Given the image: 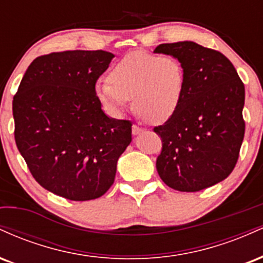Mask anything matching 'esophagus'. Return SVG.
<instances>
[{"instance_id": "34e87169", "label": "esophagus", "mask_w": 263, "mask_h": 263, "mask_svg": "<svg viewBox=\"0 0 263 263\" xmlns=\"http://www.w3.org/2000/svg\"><path fill=\"white\" fill-rule=\"evenodd\" d=\"M142 132H143V128H141L140 126H137V125H134V126H132V134H134V136L141 135Z\"/></svg>"}]
</instances>
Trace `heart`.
<instances>
[{"label":"heart","instance_id":"heart-1","mask_svg":"<svg viewBox=\"0 0 263 263\" xmlns=\"http://www.w3.org/2000/svg\"><path fill=\"white\" fill-rule=\"evenodd\" d=\"M110 81L96 84L95 95L114 115H121L134 99V107L151 123L170 120L182 102L185 71L172 55L132 52L111 69Z\"/></svg>","mask_w":263,"mask_h":263}]
</instances>
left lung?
Listing matches in <instances>:
<instances>
[{
	"label": "left lung",
	"mask_w": 263,
	"mask_h": 263,
	"mask_svg": "<svg viewBox=\"0 0 263 263\" xmlns=\"http://www.w3.org/2000/svg\"><path fill=\"white\" fill-rule=\"evenodd\" d=\"M185 71L176 114L155 127L162 138L156 162L161 179L179 192H199L230 176L245 135V86L224 54L192 41L159 44Z\"/></svg>",
	"instance_id": "8db88e82"
}]
</instances>
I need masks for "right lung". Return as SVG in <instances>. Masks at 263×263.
I'll return each mask as SVG.
<instances>
[{
    "label": "right lung",
    "mask_w": 263,
    "mask_h": 263,
    "mask_svg": "<svg viewBox=\"0 0 263 263\" xmlns=\"http://www.w3.org/2000/svg\"><path fill=\"white\" fill-rule=\"evenodd\" d=\"M114 57L104 50L38 57L12 102L14 140L32 176L69 200L104 195L132 141V123L108 117L95 95Z\"/></svg>",
    "instance_id": "obj_1"
}]
</instances>
